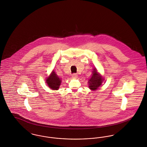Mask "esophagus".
Wrapping results in <instances>:
<instances>
[{
  "mask_svg": "<svg viewBox=\"0 0 147 147\" xmlns=\"http://www.w3.org/2000/svg\"><path fill=\"white\" fill-rule=\"evenodd\" d=\"M71 77H72V78H73V79H76L78 78V76H77V74H72V76H71Z\"/></svg>",
  "mask_w": 147,
  "mask_h": 147,
  "instance_id": "obj_1",
  "label": "esophagus"
}]
</instances>
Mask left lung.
Returning <instances> with one entry per match:
<instances>
[{"mask_svg":"<svg viewBox=\"0 0 147 147\" xmlns=\"http://www.w3.org/2000/svg\"><path fill=\"white\" fill-rule=\"evenodd\" d=\"M104 78L98 73L96 69L94 68L92 71V74L90 78L88 83L89 85V88L92 90H95L98 88L101 85L104 80Z\"/></svg>","mask_w":147,"mask_h":147,"instance_id":"8db88e82","label":"left lung"}]
</instances>
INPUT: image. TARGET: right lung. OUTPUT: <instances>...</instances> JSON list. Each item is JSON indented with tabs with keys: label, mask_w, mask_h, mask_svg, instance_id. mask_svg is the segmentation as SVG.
I'll use <instances>...</instances> for the list:
<instances>
[{
	"label": "right lung",
	"mask_w": 147,
	"mask_h": 147,
	"mask_svg": "<svg viewBox=\"0 0 147 147\" xmlns=\"http://www.w3.org/2000/svg\"><path fill=\"white\" fill-rule=\"evenodd\" d=\"M46 83L52 90H58L61 84V79L58 77L54 70L46 80Z\"/></svg>",
	"instance_id": "right-lung-1"
}]
</instances>
